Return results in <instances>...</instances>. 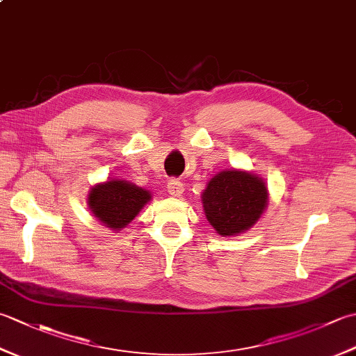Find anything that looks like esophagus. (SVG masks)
I'll return each mask as SVG.
<instances>
[{
  "instance_id": "34e87169",
  "label": "esophagus",
  "mask_w": 356,
  "mask_h": 356,
  "mask_svg": "<svg viewBox=\"0 0 356 356\" xmlns=\"http://www.w3.org/2000/svg\"><path fill=\"white\" fill-rule=\"evenodd\" d=\"M166 188H168V193L171 195H174V197H179V195L184 194V191H185L184 184L180 182V180H176V179H171L168 185H166Z\"/></svg>"
}]
</instances>
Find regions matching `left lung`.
I'll use <instances>...</instances> for the list:
<instances>
[{"mask_svg": "<svg viewBox=\"0 0 356 356\" xmlns=\"http://www.w3.org/2000/svg\"><path fill=\"white\" fill-rule=\"evenodd\" d=\"M203 211L211 226L223 237L237 236L257 223L268 207L263 179L241 170L220 171L202 194Z\"/></svg>", "mask_w": 356, "mask_h": 356, "instance_id": "8db88e82", "label": "left lung"}]
</instances>
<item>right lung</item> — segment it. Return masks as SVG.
Here are the masks:
<instances>
[{"instance_id": "obj_1", "label": "right lung", "mask_w": 356, "mask_h": 356, "mask_svg": "<svg viewBox=\"0 0 356 356\" xmlns=\"http://www.w3.org/2000/svg\"><path fill=\"white\" fill-rule=\"evenodd\" d=\"M92 214L113 231H120L134 220L140 209L151 200V194L127 180L111 179L95 185L88 193Z\"/></svg>"}]
</instances>
